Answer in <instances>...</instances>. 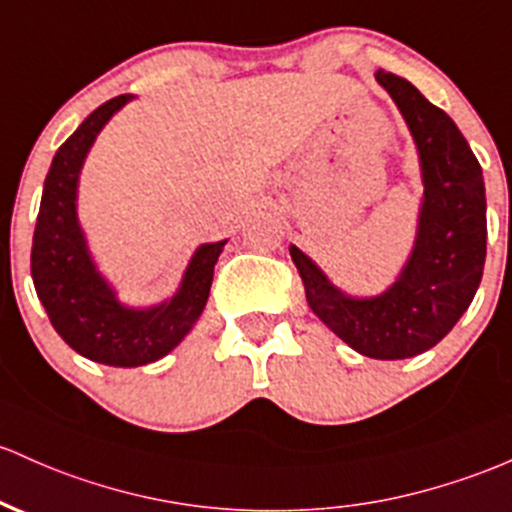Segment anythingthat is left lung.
Wrapping results in <instances>:
<instances>
[{"mask_svg":"<svg viewBox=\"0 0 512 512\" xmlns=\"http://www.w3.org/2000/svg\"><path fill=\"white\" fill-rule=\"evenodd\" d=\"M408 121L423 162L425 204L406 269L386 294H340L299 247H289L313 313L359 355L406 359L430 350L457 325L486 262L484 174L466 138L411 82L376 72Z\"/></svg>","mask_w":512,"mask_h":512,"instance_id":"1","label":"left lung"}]
</instances>
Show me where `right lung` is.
<instances>
[{
    "label": "right lung",
    "instance_id": "add662e5",
    "mask_svg": "<svg viewBox=\"0 0 512 512\" xmlns=\"http://www.w3.org/2000/svg\"><path fill=\"white\" fill-rule=\"evenodd\" d=\"M128 94L94 109L58 148L43 184L31 247V277L55 333L82 357L106 367H143L165 357L192 330L209 301L213 265L226 243L201 245L172 301L133 311L94 269L77 226L75 196L84 155Z\"/></svg>",
    "mask_w": 512,
    "mask_h": 512
}]
</instances>
